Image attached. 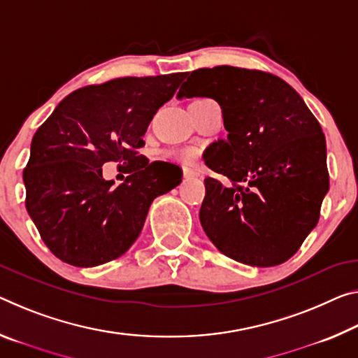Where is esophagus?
<instances>
[{
  "label": "esophagus",
  "mask_w": 358,
  "mask_h": 358,
  "mask_svg": "<svg viewBox=\"0 0 358 358\" xmlns=\"http://www.w3.org/2000/svg\"><path fill=\"white\" fill-rule=\"evenodd\" d=\"M183 177L188 180V178H196L197 177V172H194V170H191L188 167L183 169Z\"/></svg>",
  "instance_id": "esophagus-1"
}]
</instances>
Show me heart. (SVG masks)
Wrapping results in <instances>:
<instances>
[{
  "mask_svg": "<svg viewBox=\"0 0 358 358\" xmlns=\"http://www.w3.org/2000/svg\"><path fill=\"white\" fill-rule=\"evenodd\" d=\"M178 157L183 159V161H191V159L196 157V151H192V150H183V151L178 152Z\"/></svg>",
  "mask_w": 358,
  "mask_h": 358,
  "instance_id": "1",
  "label": "heart"
}]
</instances>
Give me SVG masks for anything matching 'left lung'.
Here are the masks:
<instances>
[{
    "label": "left lung",
    "instance_id": "8db88e82",
    "mask_svg": "<svg viewBox=\"0 0 358 358\" xmlns=\"http://www.w3.org/2000/svg\"><path fill=\"white\" fill-rule=\"evenodd\" d=\"M218 101L228 138L210 145L199 218L218 250L239 263L269 268L290 259L320 217L330 181L327 141L290 84L236 66L191 73L177 99Z\"/></svg>",
    "mask_w": 358,
    "mask_h": 358
}]
</instances>
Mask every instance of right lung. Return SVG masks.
<instances>
[{"instance_id":"right-lung-1","label":"right lung","mask_w":358,"mask_h":358,"mask_svg":"<svg viewBox=\"0 0 358 358\" xmlns=\"http://www.w3.org/2000/svg\"><path fill=\"white\" fill-rule=\"evenodd\" d=\"M186 73L119 78L60 101L31 140L24 170L27 212L57 258L92 268L126 253L143 229L150 206L181 183V169L138 155L152 116ZM119 162L124 183L101 167Z\"/></svg>"}]
</instances>
